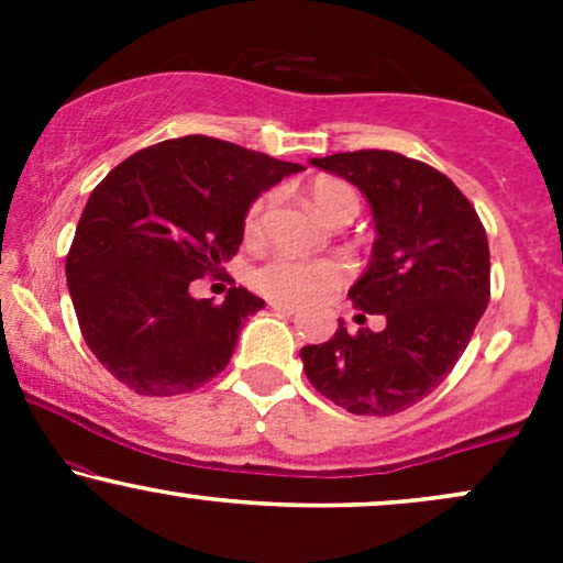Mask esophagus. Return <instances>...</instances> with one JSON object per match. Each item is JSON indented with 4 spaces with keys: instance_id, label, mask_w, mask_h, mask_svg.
Returning <instances> with one entry per match:
<instances>
[{
    "instance_id": "esophagus-1",
    "label": "esophagus",
    "mask_w": 563,
    "mask_h": 563,
    "mask_svg": "<svg viewBox=\"0 0 563 563\" xmlns=\"http://www.w3.org/2000/svg\"><path fill=\"white\" fill-rule=\"evenodd\" d=\"M269 307H273L275 312H280V314H296V312H299L294 303H283V301H269Z\"/></svg>"
}]
</instances>
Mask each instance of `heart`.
Instances as JSON below:
<instances>
[{"label": "heart", "instance_id": "1", "mask_svg": "<svg viewBox=\"0 0 563 563\" xmlns=\"http://www.w3.org/2000/svg\"><path fill=\"white\" fill-rule=\"evenodd\" d=\"M309 200L314 211L325 219L328 224L352 222L360 211L357 190L339 177H314L309 183ZM264 214H267V198L254 200L245 211L243 230L245 235H260ZM346 280V267L341 262H303L294 256L277 254L262 262L251 273V283L262 296L283 303H309L331 294Z\"/></svg>", "mask_w": 563, "mask_h": 563}]
</instances>
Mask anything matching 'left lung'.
<instances>
[{
	"label": "left lung",
	"mask_w": 563,
	"mask_h": 563,
	"mask_svg": "<svg viewBox=\"0 0 563 563\" xmlns=\"http://www.w3.org/2000/svg\"><path fill=\"white\" fill-rule=\"evenodd\" d=\"M363 190L376 222L371 264L349 288L384 331L301 349L309 384L354 416H394L421 402L466 352L489 303V243L474 206L434 166L391 151L312 158Z\"/></svg>",
	"instance_id": "8db88e82"
}]
</instances>
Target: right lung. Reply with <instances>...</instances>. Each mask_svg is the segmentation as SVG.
Wrapping results in <instances>:
<instances>
[{
	"label": "right lung",
	"mask_w": 563,
	"mask_h": 563,
	"mask_svg": "<svg viewBox=\"0 0 563 563\" xmlns=\"http://www.w3.org/2000/svg\"><path fill=\"white\" fill-rule=\"evenodd\" d=\"M303 166L232 142L187 134L145 147L95 187L66 256L70 301L87 346L111 376L145 397L209 384L264 301L230 288L192 299L243 243L260 192Z\"/></svg>",
	"instance_id": "1"
}]
</instances>
